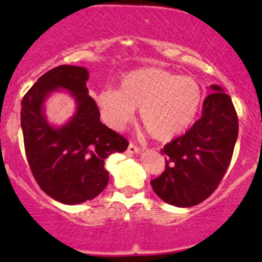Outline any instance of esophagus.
Wrapping results in <instances>:
<instances>
[{
    "label": "esophagus",
    "mask_w": 262,
    "mask_h": 262,
    "mask_svg": "<svg viewBox=\"0 0 262 262\" xmlns=\"http://www.w3.org/2000/svg\"><path fill=\"white\" fill-rule=\"evenodd\" d=\"M139 152H140V148L134 144V143H129L128 148H127V154H139Z\"/></svg>",
    "instance_id": "obj_1"
}]
</instances>
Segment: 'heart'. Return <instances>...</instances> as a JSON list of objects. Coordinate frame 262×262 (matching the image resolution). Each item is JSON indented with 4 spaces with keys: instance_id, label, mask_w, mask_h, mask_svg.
Listing matches in <instances>:
<instances>
[{
    "instance_id": "b5f03b06",
    "label": "heart",
    "mask_w": 262,
    "mask_h": 262,
    "mask_svg": "<svg viewBox=\"0 0 262 262\" xmlns=\"http://www.w3.org/2000/svg\"><path fill=\"white\" fill-rule=\"evenodd\" d=\"M203 92L198 81L159 68L131 72L120 81L119 90L103 89L96 96L102 119L115 129L131 122L139 108L140 120L154 138H174L195 119Z\"/></svg>"
}]
</instances>
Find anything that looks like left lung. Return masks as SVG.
<instances>
[{"mask_svg": "<svg viewBox=\"0 0 262 262\" xmlns=\"http://www.w3.org/2000/svg\"><path fill=\"white\" fill-rule=\"evenodd\" d=\"M210 88L202 117L185 135L164 145L165 170L151 181L155 193L177 207L195 206L214 193L237 140L239 122L231 97L219 85Z\"/></svg>", "mask_w": 262, "mask_h": 262, "instance_id": "left-lung-1", "label": "left lung"}]
</instances>
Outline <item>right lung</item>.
<instances>
[{"instance_id":"right-lung-1","label":"right lung","mask_w":262,"mask_h":262,"mask_svg":"<svg viewBox=\"0 0 262 262\" xmlns=\"http://www.w3.org/2000/svg\"><path fill=\"white\" fill-rule=\"evenodd\" d=\"M88 78L84 67H56L32 85L20 103L23 142L32 176L41 190L64 205L96 198L108 182L105 160L128 147L127 139L99 120ZM57 90H67L76 102L75 114L61 126L51 125L44 114L45 99Z\"/></svg>"}]
</instances>
